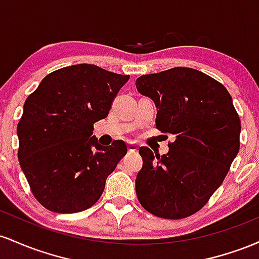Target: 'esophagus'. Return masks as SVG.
Masks as SVG:
<instances>
[{
    "label": "esophagus",
    "mask_w": 259,
    "mask_h": 259,
    "mask_svg": "<svg viewBox=\"0 0 259 259\" xmlns=\"http://www.w3.org/2000/svg\"><path fill=\"white\" fill-rule=\"evenodd\" d=\"M127 148H128L130 152H136L138 149V145L135 143V142H128L127 143Z\"/></svg>",
    "instance_id": "obj_1"
}]
</instances>
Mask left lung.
<instances>
[{
	"label": "left lung",
	"mask_w": 259,
	"mask_h": 259,
	"mask_svg": "<svg viewBox=\"0 0 259 259\" xmlns=\"http://www.w3.org/2000/svg\"><path fill=\"white\" fill-rule=\"evenodd\" d=\"M136 87L155 103L156 128L175 136L161 156L139 148V203L164 219L191 217L220 187L239 153L240 116L225 87L193 68L141 75Z\"/></svg>",
	"instance_id": "obj_1"
}]
</instances>
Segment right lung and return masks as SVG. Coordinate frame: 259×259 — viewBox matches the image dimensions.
<instances>
[{
  "label": "right lung",
  "mask_w": 259,
  "mask_h": 259,
  "mask_svg": "<svg viewBox=\"0 0 259 259\" xmlns=\"http://www.w3.org/2000/svg\"><path fill=\"white\" fill-rule=\"evenodd\" d=\"M128 79L80 63L51 72L27 98L17 126L18 159L31 193L48 210L78 213L101 197L127 145L103 147L93 130Z\"/></svg>",
  "instance_id": "obj_1"
}]
</instances>
